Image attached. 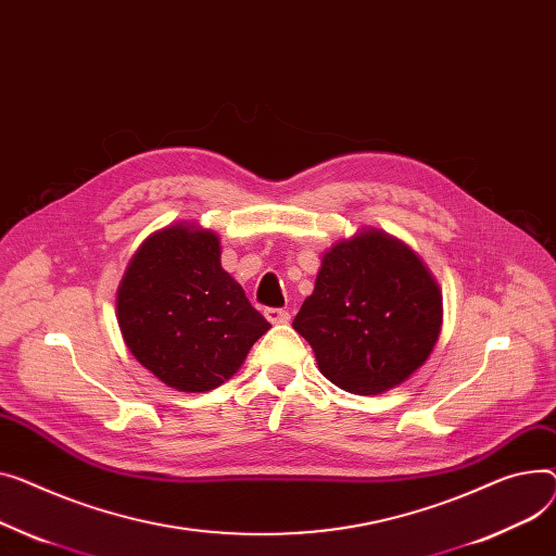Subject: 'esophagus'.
I'll return each instance as SVG.
<instances>
[{
	"label": "esophagus",
	"mask_w": 556,
	"mask_h": 556,
	"mask_svg": "<svg viewBox=\"0 0 556 556\" xmlns=\"http://www.w3.org/2000/svg\"><path fill=\"white\" fill-rule=\"evenodd\" d=\"M264 315H266V319L270 324H286L290 319V315L283 308H266Z\"/></svg>",
	"instance_id": "34e87169"
}]
</instances>
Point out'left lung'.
Returning a JSON list of instances; mask_svg holds the SVG:
<instances>
[{
    "instance_id": "8db88e82",
    "label": "left lung",
    "mask_w": 556,
    "mask_h": 556,
    "mask_svg": "<svg viewBox=\"0 0 556 556\" xmlns=\"http://www.w3.org/2000/svg\"><path fill=\"white\" fill-rule=\"evenodd\" d=\"M440 321V290L420 258L382 232H364L324 254L292 328L332 384L376 395L425 364Z\"/></svg>"
}]
</instances>
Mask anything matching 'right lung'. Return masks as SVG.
<instances>
[{"mask_svg":"<svg viewBox=\"0 0 556 556\" xmlns=\"http://www.w3.org/2000/svg\"><path fill=\"white\" fill-rule=\"evenodd\" d=\"M118 324L134 357L178 391L232 378L270 324L220 268L218 239L172 226L134 254L118 290Z\"/></svg>","mask_w":556,"mask_h":556,"instance_id":"obj_1","label":"right lung"}]
</instances>
